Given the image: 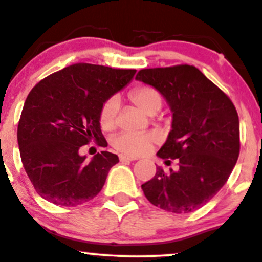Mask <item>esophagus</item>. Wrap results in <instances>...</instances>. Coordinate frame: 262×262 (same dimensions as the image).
Returning a JSON list of instances; mask_svg holds the SVG:
<instances>
[{
  "mask_svg": "<svg viewBox=\"0 0 262 262\" xmlns=\"http://www.w3.org/2000/svg\"><path fill=\"white\" fill-rule=\"evenodd\" d=\"M119 160L122 162H125V161H134V160H138L137 158H134V156H128V155H119Z\"/></svg>",
  "mask_w": 262,
  "mask_h": 262,
  "instance_id": "34e87169",
  "label": "esophagus"
}]
</instances>
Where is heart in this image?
Returning a JSON list of instances; mask_svg holds the SVG:
<instances>
[{
    "label": "heart",
    "instance_id": "obj_1",
    "mask_svg": "<svg viewBox=\"0 0 262 262\" xmlns=\"http://www.w3.org/2000/svg\"><path fill=\"white\" fill-rule=\"evenodd\" d=\"M130 100L138 108L148 114H154L160 110L161 97L158 91L151 87H139L130 92ZM119 110V102L116 97H111L102 104L100 110V124L104 130H112L117 124V114ZM158 138L151 133L133 134L122 133L114 138L113 146L122 154L140 155L148 151L150 146L156 143Z\"/></svg>",
    "mask_w": 262,
    "mask_h": 262
}]
</instances>
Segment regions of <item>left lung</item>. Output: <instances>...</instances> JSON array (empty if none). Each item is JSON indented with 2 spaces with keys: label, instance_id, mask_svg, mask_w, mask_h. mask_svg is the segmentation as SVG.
Instances as JSON below:
<instances>
[{
  "label": "left lung",
  "instance_id": "1",
  "mask_svg": "<svg viewBox=\"0 0 262 262\" xmlns=\"http://www.w3.org/2000/svg\"><path fill=\"white\" fill-rule=\"evenodd\" d=\"M135 80L158 90L170 106L171 132L156 155L179 160L177 171L156 167L155 176L141 185L144 194L167 212H193L218 193L235 166L240 150L235 107L194 66L143 69Z\"/></svg>",
  "mask_w": 262,
  "mask_h": 262
}]
</instances>
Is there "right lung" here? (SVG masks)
<instances>
[{
	"instance_id": "right-lung-1",
	"label": "right lung",
	"mask_w": 262,
	"mask_h": 262,
	"mask_svg": "<svg viewBox=\"0 0 262 262\" xmlns=\"http://www.w3.org/2000/svg\"><path fill=\"white\" fill-rule=\"evenodd\" d=\"M135 73L80 62L33 87L20 114L17 139L23 167L39 196L75 207L100 193L118 156L101 151L87 162L79 150L91 141L107 144L100 110Z\"/></svg>"
}]
</instances>
